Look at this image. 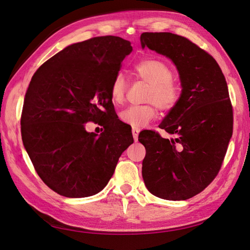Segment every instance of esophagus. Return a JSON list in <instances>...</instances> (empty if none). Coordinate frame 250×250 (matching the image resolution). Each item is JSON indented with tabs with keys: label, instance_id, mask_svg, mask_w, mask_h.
I'll use <instances>...</instances> for the list:
<instances>
[{
	"label": "esophagus",
	"instance_id": "esophagus-1",
	"mask_svg": "<svg viewBox=\"0 0 250 250\" xmlns=\"http://www.w3.org/2000/svg\"><path fill=\"white\" fill-rule=\"evenodd\" d=\"M139 132H140V129H137V127H133V129H132V134H133V137H134V140H135V142H137V140H138Z\"/></svg>",
	"mask_w": 250,
	"mask_h": 250
}]
</instances>
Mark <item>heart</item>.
Wrapping results in <instances>:
<instances>
[{
	"instance_id": "b5f03b06",
	"label": "heart",
	"mask_w": 250,
	"mask_h": 250,
	"mask_svg": "<svg viewBox=\"0 0 250 250\" xmlns=\"http://www.w3.org/2000/svg\"><path fill=\"white\" fill-rule=\"evenodd\" d=\"M138 78L149 83L148 92L143 105H132L120 113L123 123L133 127H143L156 117L159 110L170 112L174 110L181 100V87L172 79L173 72L168 64L158 59H146L134 67ZM126 83L125 76L119 73L114 77L110 87L111 100L114 104H120L125 100Z\"/></svg>"
}]
</instances>
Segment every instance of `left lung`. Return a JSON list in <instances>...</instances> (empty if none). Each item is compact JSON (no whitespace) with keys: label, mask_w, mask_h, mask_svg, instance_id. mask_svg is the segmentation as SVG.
<instances>
[{"label":"left lung","mask_w":250,"mask_h":250,"mask_svg":"<svg viewBox=\"0 0 250 250\" xmlns=\"http://www.w3.org/2000/svg\"><path fill=\"white\" fill-rule=\"evenodd\" d=\"M140 42L173 61L182 85L180 102L159 125L173 138L155 131L138 136L146 148L144 182L157 197L188 200L214 180L232 136L227 82L213 57L187 38L143 33Z\"/></svg>","instance_id":"1"}]
</instances>
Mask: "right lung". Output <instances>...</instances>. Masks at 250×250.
Masks as SVG:
<instances>
[{
    "mask_svg": "<svg viewBox=\"0 0 250 250\" xmlns=\"http://www.w3.org/2000/svg\"><path fill=\"white\" fill-rule=\"evenodd\" d=\"M131 43L95 37L62 49L31 78L21 116L22 140L38 175L66 197L104 189L133 136L115 116L110 87ZM88 121L104 126L88 133Z\"/></svg>",
    "mask_w": 250,
    "mask_h": 250,
    "instance_id": "add662e5",
    "label": "right lung"
}]
</instances>
